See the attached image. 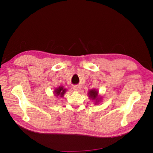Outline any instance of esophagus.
Instances as JSON below:
<instances>
[{
	"label": "esophagus",
	"instance_id": "1",
	"mask_svg": "<svg viewBox=\"0 0 153 153\" xmlns=\"http://www.w3.org/2000/svg\"><path fill=\"white\" fill-rule=\"evenodd\" d=\"M81 89V87L80 86H78V85H75L73 87V90L75 91H79Z\"/></svg>",
	"mask_w": 153,
	"mask_h": 153
}]
</instances>
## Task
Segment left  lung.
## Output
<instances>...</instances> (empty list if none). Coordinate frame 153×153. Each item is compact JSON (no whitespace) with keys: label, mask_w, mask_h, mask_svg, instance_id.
<instances>
[{"label":"left lung","mask_w":153,"mask_h":153,"mask_svg":"<svg viewBox=\"0 0 153 153\" xmlns=\"http://www.w3.org/2000/svg\"><path fill=\"white\" fill-rule=\"evenodd\" d=\"M89 96L90 97V98H92V100H94L97 98V96H98V92H97L96 90H91L89 92Z\"/></svg>","instance_id":"1"}]
</instances>
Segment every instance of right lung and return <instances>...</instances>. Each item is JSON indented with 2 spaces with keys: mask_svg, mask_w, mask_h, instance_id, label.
<instances>
[{
  "mask_svg": "<svg viewBox=\"0 0 153 153\" xmlns=\"http://www.w3.org/2000/svg\"><path fill=\"white\" fill-rule=\"evenodd\" d=\"M66 89H64V88L62 87H59L58 89H55V91H54V92L55 93V96H60L62 97L64 94V93H65L66 92Z\"/></svg>",
  "mask_w": 153,
  "mask_h": 153,
  "instance_id": "add662e5",
  "label": "right lung"
}]
</instances>
